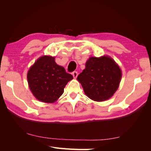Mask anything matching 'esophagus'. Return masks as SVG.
<instances>
[{"label": "esophagus", "instance_id": "34e87169", "mask_svg": "<svg viewBox=\"0 0 151 151\" xmlns=\"http://www.w3.org/2000/svg\"><path fill=\"white\" fill-rule=\"evenodd\" d=\"M72 75H73V76L74 78H76V77H77V76H78V73L76 72V71H74V72H73Z\"/></svg>", "mask_w": 151, "mask_h": 151}]
</instances>
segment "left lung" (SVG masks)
<instances>
[{
  "mask_svg": "<svg viewBox=\"0 0 151 151\" xmlns=\"http://www.w3.org/2000/svg\"><path fill=\"white\" fill-rule=\"evenodd\" d=\"M121 76V70L115 61L103 56L89 58L77 80L89 99L102 102L113 96L119 86Z\"/></svg>",
  "mask_w": 151,
  "mask_h": 151,
  "instance_id": "obj_1",
  "label": "left lung"
}]
</instances>
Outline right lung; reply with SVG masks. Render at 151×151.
I'll return each instance as SVG.
<instances>
[{
	"label": "right lung",
	"instance_id": "1",
	"mask_svg": "<svg viewBox=\"0 0 151 151\" xmlns=\"http://www.w3.org/2000/svg\"><path fill=\"white\" fill-rule=\"evenodd\" d=\"M54 60L55 58L50 56H41L27 73L30 91L38 101L46 103L56 101L63 94L67 82L73 78Z\"/></svg>",
	"mask_w": 151,
	"mask_h": 151
}]
</instances>
